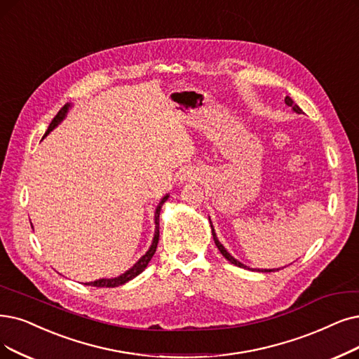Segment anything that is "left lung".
<instances>
[{
  "instance_id": "1",
  "label": "left lung",
  "mask_w": 359,
  "mask_h": 359,
  "mask_svg": "<svg viewBox=\"0 0 359 359\" xmlns=\"http://www.w3.org/2000/svg\"><path fill=\"white\" fill-rule=\"evenodd\" d=\"M284 102H285V104L287 106H290L292 107V110L293 111H296L297 114H300L302 113V109H300L297 104H294V102L293 100L290 98V97H285L284 98ZM209 222H210V228H212V236H213V241H215V245H217V248L219 249V252L222 253V256L225 257V259L228 261V262H231V264H234L236 266H240V268H245V269H252V268H249V266H246L245 264H241L240 261H237L236 257H233L231 255H229L228 252H226V249L221 245V241L218 240V237H217V233H215V228H213V225H212V221H210V218H209ZM255 271H261V272H272V271H278V268L277 269H259V268H255Z\"/></svg>"
}]
</instances>
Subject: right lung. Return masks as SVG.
<instances>
[{"label": "right lung", "mask_w": 359, "mask_h": 359, "mask_svg": "<svg viewBox=\"0 0 359 359\" xmlns=\"http://www.w3.org/2000/svg\"><path fill=\"white\" fill-rule=\"evenodd\" d=\"M70 109H72V104H70V103L65 104V106L60 109V111L57 113L55 118L51 121V123H50V126H48V130L46 131L44 137H47V135L54 130V128H57V126H59V125L65 121V118L67 116V113H69ZM168 197H169V194L163 196V197L161 198V202L157 203V206H156V210H154V236H153V240H151V245H150L149 250H147L144 255H142V256L140 257V259H138L130 269L125 271L123 274H121V276H118V277H113V278H100V280L87 283V285H94V287H119V285H122V284H125V283H128V281H131L133 278H135L137 276H140L141 272L147 268L149 262L151 261V257H153V255H154V252H156L157 243H159V215H161V209H162L163 203L168 200Z\"/></svg>", "instance_id": "1"}]
</instances>
